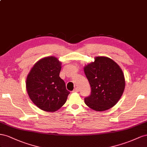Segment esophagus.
I'll return each mask as SVG.
<instances>
[{"mask_svg": "<svg viewBox=\"0 0 147 147\" xmlns=\"http://www.w3.org/2000/svg\"><path fill=\"white\" fill-rule=\"evenodd\" d=\"M79 92V89L78 88H75V89L73 90V92Z\"/></svg>", "mask_w": 147, "mask_h": 147, "instance_id": "1", "label": "esophagus"}]
</instances>
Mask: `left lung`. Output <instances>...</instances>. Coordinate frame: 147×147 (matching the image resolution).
Masks as SVG:
<instances>
[{"label": "left lung", "mask_w": 147, "mask_h": 147, "mask_svg": "<svg viewBox=\"0 0 147 147\" xmlns=\"http://www.w3.org/2000/svg\"><path fill=\"white\" fill-rule=\"evenodd\" d=\"M84 71L91 87V94L84 98L86 105L95 111H103L118 103L125 88L122 69L111 58L97 57L85 66Z\"/></svg>", "instance_id": "1"}]
</instances>
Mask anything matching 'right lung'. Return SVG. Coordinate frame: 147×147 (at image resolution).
Here are the masks:
<instances>
[{"label": "right lung", "instance_id": "right-lung-1", "mask_svg": "<svg viewBox=\"0 0 147 147\" xmlns=\"http://www.w3.org/2000/svg\"><path fill=\"white\" fill-rule=\"evenodd\" d=\"M61 63L55 57L42 58L33 66L26 82L28 94L40 110L54 112L65 103L70 92L59 76Z\"/></svg>", "mask_w": 147, "mask_h": 147}]
</instances>
